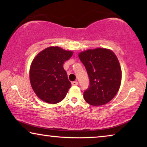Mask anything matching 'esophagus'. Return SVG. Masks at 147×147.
<instances>
[{"label":"esophagus","instance_id":"1","mask_svg":"<svg viewBox=\"0 0 147 147\" xmlns=\"http://www.w3.org/2000/svg\"><path fill=\"white\" fill-rule=\"evenodd\" d=\"M71 84H72V85H73V86H78V82L77 81L72 82Z\"/></svg>","mask_w":147,"mask_h":147}]
</instances>
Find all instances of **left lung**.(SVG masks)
<instances>
[{
    "mask_svg": "<svg viewBox=\"0 0 147 147\" xmlns=\"http://www.w3.org/2000/svg\"><path fill=\"white\" fill-rule=\"evenodd\" d=\"M79 58L86 69L89 86L84 97L94 106L109 102L120 88L122 72L116 55L111 50L97 48L79 54Z\"/></svg>",
    "mask_w": 147,
    "mask_h": 147,
    "instance_id": "8db88e82",
    "label": "left lung"
}]
</instances>
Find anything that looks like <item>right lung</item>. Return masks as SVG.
I'll list each match as a JSON object with an SVG mask.
<instances>
[{
    "label": "right lung",
    "instance_id": "add662e5",
    "mask_svg": "<svg viewBox=\"0 0 147 147\" xmlns=\"http://www.w3.org/2000/svg\"><path fill=\"white\" fill-rule=\"evenodd\" d=\"M72 51L58 47H50L40 52L32 61L30 81L35 93L45 102L61 101L71 83L63 69L64 62L73 56Z\"/></svg>",
    "mask_w": 147,
    "mask_h": 147
}]
</instances>
